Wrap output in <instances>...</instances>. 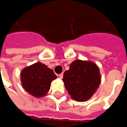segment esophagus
Instances as JSON below:
<instances>
[{
  "label": "esophagus",
  "mask_w": 127,
  "mask_h": 127,
  "mask_svg": "<svg viewBox=\"0 0 127 127\" xmlns=\"http://www.w3.org/2000/svg\"><path fill=\"white\" fill-rule=\"evenodd\" d=\"M58 77H59L60 79H62V78H63V73H62V74H60L59 75H58Z\"/></svg>",
  "instance_id": "1"
}]
</instances>
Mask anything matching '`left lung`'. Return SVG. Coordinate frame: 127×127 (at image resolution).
Wrapping results in <instances>:
<instances>
[{
	"label": "left lung",
	"instance_id": "left-lung-1",
	"mask_svg": "<svg viewBox=\"0 0 127 127\" xmlns=\"http://www.w3.org/2000/svg\"><path fill=\"white\" fill-rule=\"evenodd\" d=\"M64 87L72 98L78 102L92 97L101 81L98 67L91 61H73L63 74Z\"/></svg>",
	"mask_w": 127,
	"mask_h": 127
}]
</instances>
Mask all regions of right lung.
<instances>
[{
	"label": "right lung",
	"mask_w": 127,
	"mask_h": 127,
	"mask_svg": "<svg viewBox=\"0 0 127 127\" xmlns=\"http://www.w3.org/2000/svg\"><path fill=\"white\" fill-rule=\"evenodd\" d=\"M20 76L23 89L36 98L46 95L52 81L57 79L53 71L40 62L23 69Z\"/></svg>",
	"instance_id": "right-lung-1"
}]
</instances>
